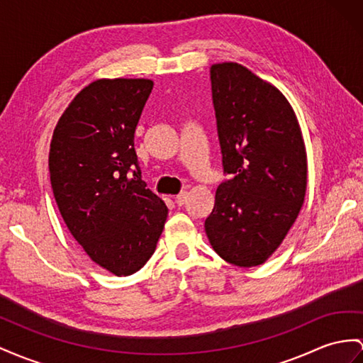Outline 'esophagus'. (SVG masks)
Instances as JSON below:
<instances>
[{
    "instance_id": "obj_1",
    "label": "esophagus",
    "mask_w": 363,
    "mask_h": 363,
    "mask_svg": "<svg viewBox=\"0 0 363 363\" xmlns=\"http://www.w3.org/2000/svg\"><path fill=\"white\" fill-rule=\"evenodd\" d=\"M174 202H176V206H179V207H182L185 202H187V193L185 191H182V193H179L178 196L174 198Z\"/></svg>"
}]
</instances>
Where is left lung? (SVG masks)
Segmentation results:
<instances>
[{
    "mask_svg": "<svg viewBox=\"0 0 363 363\" xmlns=\"http://www.w3.org/2000/svg\"><path fill=\"white\" fill-rule=\"evenodd\" d=\"M224 179L206 219L213 250L236 267L264 264L299 215L306 153L291 106L236 62L210 69Z\"/></svg>",
    "mask_w": 363,
    "mask_h": 363,
    "instance_id": "left-lung-1",
    "label": "left lung"
}]
</instances>
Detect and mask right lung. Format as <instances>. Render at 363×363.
I'll use <instances>...</instances> for the list:
<instances>
[{
    "mask_svg": "<svg viewBox=\"0 0 363 363\" xmlns=\"http://www.w3.org/2000/svg\"><path fill=\"white\" fill-rule=\"evenodd\" d=\"M152 89L150 79L91 82L64 111L50 143L61 216L91 261L116 276L145 265L167 219L135 152V130Z\"/></svg>",
    "mask_w": 363,
    "mask_h": 363,
    "instance_id": "add662e5",
    "label": "right lung"
}]
</instances>
